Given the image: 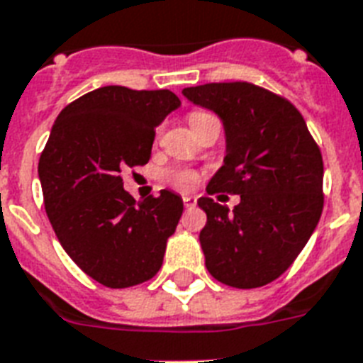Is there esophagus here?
<instances>
[{
  "instance_id": "obj_1",
  "label": "esophagus",
  "mask_w": 363,
  "mask_h": 363,
  "mask_svg": "<svg viewBox=\"0 0 363 363\" xmlns=\"http://www.w3.org/2000/svg\"><path fill=\"white\" fill-rule=\"evenodd\" d=\"M184 204L187 206V208H193V206L196 204V199H195V196L185 195V196H184Z\"/></svg>"
}]
</instances>
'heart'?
Masks as SVG:
<instances>
[{
    "label": "heart",
    "instance_id": "obj_1",
    "mask_svg": "<svg viewBox=\"0 0 363 363\" xmlns=\"http://www.w3.org/2000/svg\"><path fill=\"white\" fill-rule=\"evenodd\" d=\"M211 120H216V116L208 114V112H200V110L191 112L189 114L191 127H199L202 125V123H208V121ZM170 178H172V184L176 185V187L185 191L191 189V187H195V184L199 182V176H196L193 170H178V172H174Z\"/></svg>",
    "mask_w": 363,
    "mask_h": 363
}]
</instances>
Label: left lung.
I'll list each match as a JSON object with an SVG mask.
<instances>
[{"label":"left lung","instance_id":"8db88e82","mask_svg":"<svg viewBox=\"0 0 363 363\" xmlns=\"http://www.w3.org/2000/svg\"><path fill=\"white\" fill-rule=\"evenodd\" d=\"M182 94L225 125V164L208 195H240L232 213L210 196L199 199L208 217L200 230L206 268L228 286L268 285L291 268L320 219V150L296 106L260 86L213 82Z\"/></svg>","mask_w":363,"mask_h":363}]
</instances>
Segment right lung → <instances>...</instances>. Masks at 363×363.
<instances>
[{
  "instance_id": "obj_1",
  "label": "right lung",
  "mask_w": 363,
  "mask_h": 363,
  "mask_svg": "<svg viewBox=\"0 0 363 363\" xmlns=\"http://www.w3.org/2000/svg\"><path fill=\"white\" fill-rule=\"evenodd\" d=\"M170 89L104 86L60 112L39 159L46 216L65 253L110 289L152 279L184 200L163 189L136 202L121 172L152 155L155 127L179 106Z\"/></svg>"
}]
</instances>
